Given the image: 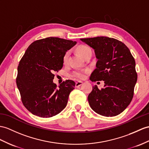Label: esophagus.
<instances>
[{
	"label": "esophagus",
	"mask_w": 149,
	"mask_h": 149,
	"mask_svg": "<svg viewBox=\"0 0 149 149\" xmlns=\"http://www.w3.org/2000/svg\"><path fill=\"white\" fill-rule=\"evenodd\" d=\"M82 84H83V82L82 81H78V82L76 83L75 86L76 87H79V86H80Z\"/></svg>",
	"instance_id": "obj_1"
}]
</instances>
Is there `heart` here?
<instances>
[{
    "label": "heart",
    "mask_w": 149,
    "mask_h": 149,
    "mask_svg": "<svg viewBox=\"0 0 149 149\" xmlns=\"http://www.w3.org/2000/svg\"><path fill=\"white\" fill-rule=\"evenodd\" d=\"M77 51L79 54V55H80L83 58H84L85 59H86L88 57H92V50L89 47L86 45H79L77 48ZM69 57H70V52L68 51L66 52V54H64V56L63 57V63L64 64L68 63ZM89 71L90 70L88 69H85V70L80 71H75L72 72L71 77L77 79H83L85 78L86 74H88Z\"/></svg>",
    "instance_id": "heart-1"
}]
</instances>
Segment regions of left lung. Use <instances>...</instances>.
<instances>
[{"instance_id": "1", "label": "left lung", "mask_w": 149, "mask_h": 149, "mask_svg": "<svg viewBox=\"0 0 149 149\" xmlns=\"http://www.w3.org/2000/svg\"><path fill=\"white\" fill-rule=\"evenodd\" d=\"M94 49L98 59L92 81H104V88L93 86L88 97L93 111L107 117L117 116L128 106L137 81L135 61L123 42L107 37L81 38Z\"/></svg>"}]
</instances>
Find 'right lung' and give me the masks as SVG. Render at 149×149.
<instances>
[{"instance_id": "right-lung-1", "label": "right lung", "mask_w": 149, "mask_h": 149, "mask_svg": "<svg viewBox=\"0 0 149 149\" xmlns=\"http://www.w3.org/2000/svg\"><path fill=\"white\" fill-rule=\"evenodd\" d=\"M76 43L48 37L33 42L26 49L18 65L16 84L24 106L33 114L50 118L66 107L75 83L68 79L57 87L54 72L61 70L64 54Z\"/></svg>"}]
</instances>
